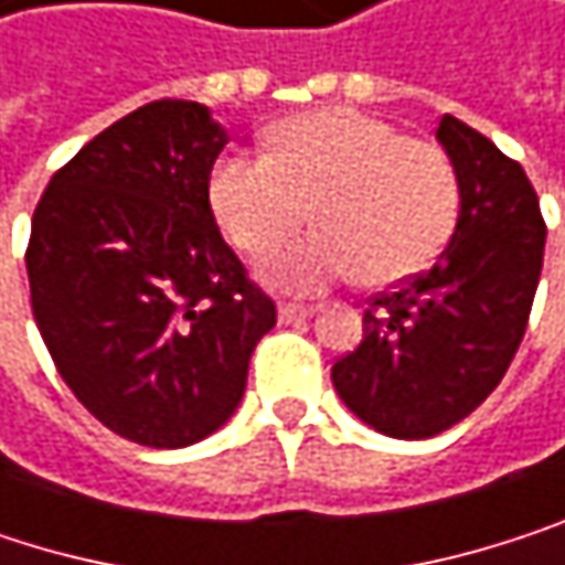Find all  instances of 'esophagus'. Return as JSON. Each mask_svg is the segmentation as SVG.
Segmentation results:
<instances>
[{
  "label": "esophagus",
  "instance_id": "obj_1",
  "mask_svg": "<svg viewBox=\"0 0 565 565\" xmlns=\"http://www.w3.org/2000/svg\"><path fill=\"white\" fill-rule=\"evenodd\" d=\"M315 315V308L311 305H291V301H285L277 308V318L285 321V324H295V321H305V318H311Z\"/></svg>",
  "mask_w": 565,
  "mask_h": 565
}]
</instances>
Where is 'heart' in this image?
Instances as JSON below:
<instances>
[{"instance_id":"heart-1","label":"heart","mask_w":565,"mask_h":565,"mask_svg":"<svg viewBox=\"0 0 565 565\" xmlns=\"http://www.w3.org/2000/svg\"><path fill=\"white\" fill-rule=\"evenodd\" d=\"M207 198L224 237L247 257L274 254L311 207L318 231L264 267L270 285L311 295L358 270L371 288L420 274L454 234L460 178L437 141L328 105L274 125L267 158L217 161Z\"/></svg>"}]
</instances>
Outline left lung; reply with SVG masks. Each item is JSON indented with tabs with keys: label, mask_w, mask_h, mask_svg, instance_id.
<instances>
[{
	"label": "left lung",
	"mask_w": 565,
	"mask_h": 565,
	"mask_svg": "<svg viewBox=\"0 0 565 565\" xmlns=\"http://www.w3.org/2000/svg\"><path fill=\"white\" fill-rule=\"evenodd\" d=\"M437 138L460 178L457 227L427 270L367 301L361 344L331 371L341 401L401 440L460 424L503 381L526 334L546 244L520 161L454 115L440 118Z\"/></svg>",
	"instance_id": "left-lung-1"
}]
</instances>
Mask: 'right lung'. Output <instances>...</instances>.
Here are the masks:
<instances>
[{
	"instance_id": "right-lung-1",
	"label": "right lung",
	"mask_w": 565,
	"mask_h": 565,
	"mask_svg": "<svg viewBox=\"0 0 565 565\" xmlns=\"http://www.w3.org/2000/svg\"><path fill=\"white\" fill-rule=\"evenodd\" d=\"M224 145L204 105L148 102L65 161L32 214L39 334L85 411L141 447L214 434L277 324L211 214Z\"/></svg>"
}]
</instances>
